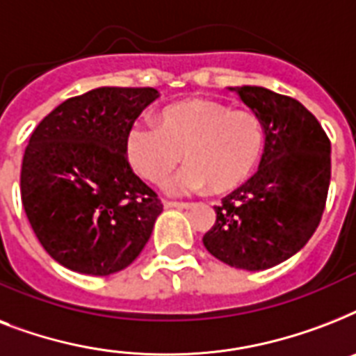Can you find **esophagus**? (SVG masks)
I'll use <instances>...</instances> for the list:
<instances>
[{
    "instance_id": "1",
    "label": "esophagus",
    "mask_w": 356,
    "mask_h": 356,
    "mask_svg": "<svg viewBox=\"0 0 356 356\" xmlns=\"http://www.w3.org/2000/svg\"><path fill=\"white\" fill-rule=\"evenodd\" d=\"M164 207H166V209H186V211H188V209H192V207H194V203H179V201H166V203H164Z\"/></svg>"
}]
</instances>
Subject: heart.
Listing matches in <instances>:
<instances>
[{
    "mask_svg": "<svg viewBox=\"0 0 356 356\" xmlns=\"http://www.w3.org/2000/svg\"><path fill=\"white\" fill-rule=\"evenodd\" d=\"M262 149L259 114L212 99L175 103L162 111L159 125L136 122L125 138L129 164L149 183L166 181L184 153L190 164L166 183L173 195L234 188L253 173Z\"/></svg>",
    "mask_w": 356,
    "mask_h": 356,
    "instance_id": "b5f03b06",
    "label": "heart"
}]
</instances>
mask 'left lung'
I'll return each instance as SVG.
<instances>
[{"instance_id": "8db88e82", "label": "left lung", "mask_w": 356, "mask_h": 356, "mask_svg": "<svg viewBox=\"0 0 356 356\" xmlns=\"http://www.w3.org/2000/svg\"><path fill=\"white\" fill-rule=\"evenodd\" d=\"M264 125L259 170L214 207L203 236L225 264L259 271L281 264L314 234L331 183V142L314 114L262 86L231 88Z\"/></svg>"}]
</instances>
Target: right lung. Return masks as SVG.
I'll return each instance as SVG.
<instances>
[{"label": "right lung", "instance_id": "right-lung-1", "mask_svg": "<svg viewBox=\"0 0 356 356\" xmlns=\"http://www.w3.org/2000/svg\"><path fill=\"white\" fill-rule=\"evenodd\" d=\"M156 97L149 86H102L60 103L31 134L22 205L42 248L64 268L111 275L149 240L162 203L133 172L125 138Z\"/></svg>", "mask_w": 356, "mask_h": 356}]
</instances>
